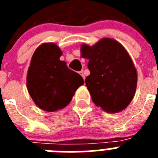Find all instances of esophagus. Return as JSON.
I'll list each match as a JSON object with an SVG mask.
<instances>
[{
    "label": "esophagus",
    "mask_w": 158,
    "mask_h": 158,
    "mask_svg": "<svg viewBox=\"0 0 158 158\" xmlns=\"http://www.w3.org/2000/svg\"><path fill=\"white\" fill-rule=\"evenodd\" d=\"M79 73H80V75H81V76L82 77H83V79H84V80H85V74H84L83 71H81V72Z\"/></svg>",
    "instance_id": "obj_1"
}]
</instances>
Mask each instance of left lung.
Wrapping results in <instances>:
<instances>
[{"instance_id": "left-lung-1", "label": "left lung", "mask_w": 158, "mask_h": 158, "mask_svg": "<svg viewBox=\"0 0 158 158\" xmlns=\"http://www.w3.org/2000/svg\"><path fill=\"white\" fill-rule=\"evenodd\" d=\"M81 57L89 60L85 83L93 103L108 113L126 109L135 96L138 74L123 46L103 38L93 46L81 44Z\"/></svg>"}]
</instances>
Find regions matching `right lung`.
Instances as JSON below:
<instances>
[{"label":"right lung","instance_id":"right-lung-1","mask_svg":"<svg viewBox=\"0 0 158 158\" xmlns=\"http://www.w3.org/2000/svg\"><path fill=\"white\" fill-rule=\"evenodd\" d=\"M62 51L54 43L36 48L27 73V89L36 106L53 112L66 107L75 92L84 85L83 78L60 60Z\"/></svg>","mask_w":158,"mask_h":158}]
</instances>
